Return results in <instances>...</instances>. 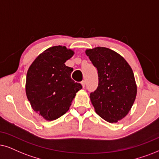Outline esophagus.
<instances>
[{"mask_svg":"<svg viewBox=\"0 0 159 159\" xmlns=\"http://www.w3.org/2000/svg\"><path fill=\"white\" fill-rule=\"evenodd\" d=\"M81 85H82V86H83V88L85 87V86H86V81H81Z\"/></svg>","mask_w":159,"mask_h":159,"instance_id":"obj_1","label":"esophagus"}]
</instances>
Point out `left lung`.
<instances>
[{
    "instance_id": "1",
    "label": "left lung",
    "mask_w": 159,
    "mask_h": 159,
    "mask_svg": "<svg viewBox=\"0 0 159 159\" xmlns=\"http://www.w3.org/2000/svg\"><path fill=\"white\" fill-rule=\"evenodd\" d=\"M86 54L98 74V86L89 96L92 105L100 117L116 122L127 115L136 99L133 70L122 56L108 48L86 50Z\"/></svg>"
}]
</instances>
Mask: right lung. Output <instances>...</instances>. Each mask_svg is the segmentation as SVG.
Masks as SVG:
<instances>
[{
	"label": "right lung",
	"mask_w": 159,
	"mask_h": 159,
	"mask_svg": "<svg viewBox=\"0 0 159 159\" xmlns=\"http://www.w3.org/2000/svg\"><path fill=\"white\" fill-rule=\"evenodd\" d=\"M73 51L65 46L46 50L34 61L26 75L25 92L31 107L47 120L65 114L81 84L71 78L73 68L65 65Z\"/></svg>",
	"instance_id": "1"
}]
</instances>
